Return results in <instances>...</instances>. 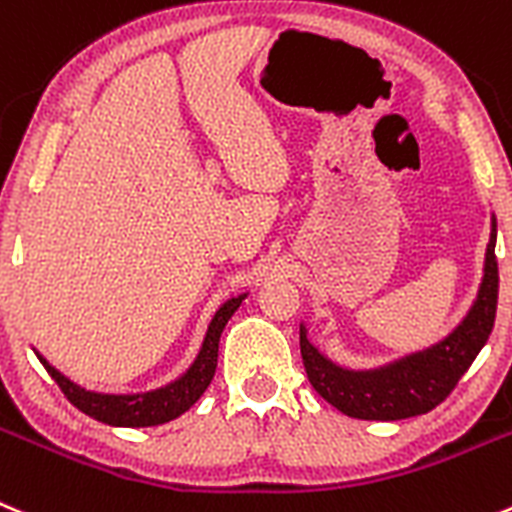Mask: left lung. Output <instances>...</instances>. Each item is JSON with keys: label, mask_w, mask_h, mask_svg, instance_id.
Wrapping results in <instances>:
<instances>
[{"label": "left lung", "mask_w": 512, "mask_h": 512, "mask_svg": "<svg viewBox=\"0 0 512 512\" xmlns=\"http://www.w3.org/2000/svg\"><path fill=\"white\" fill-rule=\"evenodd\" d=\"M498 257H495V219L490 245L485 252V275L480 293L465 321L427 351L381 366L374 371L341 369L328 361L300 326V356L313 389L333 404L338 412L353 419L396 422L432 412L442 404L457 381L472 366L495 326L498 308Z\"/></svg>", "instance_id": "left-lung-1"}]
</instances>
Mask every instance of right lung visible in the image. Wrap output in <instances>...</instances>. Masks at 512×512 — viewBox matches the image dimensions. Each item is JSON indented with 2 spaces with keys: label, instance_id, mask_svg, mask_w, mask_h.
<instances>
[{
  "label": "right lung",
  "instance_id": "right-lung-1",
  "mask_svg": "<svg viewBox=\"0 0 512 512\" xmlns=\"http://www.w3.org/2000/svg\"><path fill=\"white\" fill-rule=\"evenodd\" d=\"M242 300H245V295L229 298L214 313L212 323L207 328V336H204L202 351H199L197 361L189 366L184 376L161 386V389L146 391V394H98V391H88L83 386L73 384L68 376H62L55 366L47 364L40 353L37 356H40L47 374L57 381L62 394L68 396L70 404L78 407L83 414H88V417L98 419L103 424H111V427H156V424L181 417L204 394V389L212 384V376L217 371L219 336H222L224 326L234 315V310L240 308Z\"/></svg>",
  "mask_w": 512,
  "mask_h": 512
}]
</instances>
